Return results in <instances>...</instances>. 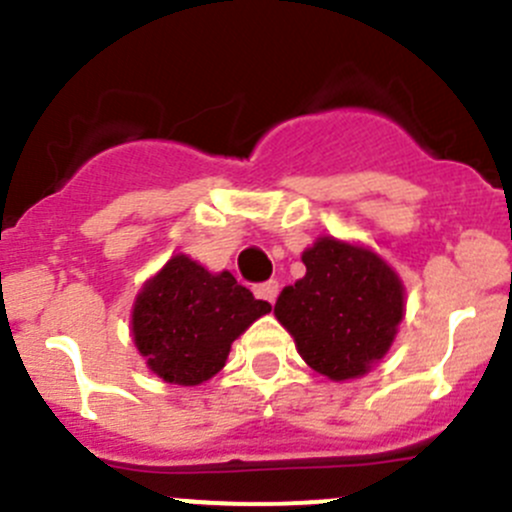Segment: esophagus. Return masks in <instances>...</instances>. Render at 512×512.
<instances>
[{"mask_svg":"<svg viewBox=\"0 0 512 512\" xmlns=\"http://www.w3.org/2000/svg\"><path fill=\"white\" fill-rule=\"evenodd\" d=\"M252 292H255L257 299H265V302H275L277 299V292H280V285H277L275 280L270 282H262V285H255L252 287Z\"/></svg>","mask_w":512,"mask_h":512,"instance_id":"34e87169","label":"esophagus"}]
</instances>
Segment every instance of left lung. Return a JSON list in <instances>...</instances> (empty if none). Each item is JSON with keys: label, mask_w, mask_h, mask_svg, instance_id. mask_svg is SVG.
I'll use <instances>...</instances> for the list:
<instances>
[{"label": "left lung", "mask_w": 512, "mask_h": 512, "mask_svg": "<svg viewBox=\"0 0 512 512\" xmlns=\"http://www.w3.org/2000/svg\"><path fill=\"white\" fill-rule=\"evenodd\" d=\"M302 262L307 275L282 289L275 317L314 371L332 381L364 376L404 319L399 275L369 247L334 237H319Z\"/></svg>", "instance_id": "1"}]
</instances>
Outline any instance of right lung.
Masks as SVG:
<instances>
[{"instance_id": "obj_1", "label": "right lung", "mask_w": 512, "mask_h": 512, "mask_svg": "<svg viewBox=\"0 0 512 512\" xmlns=\"http://www.w3.org/2000/svg\"><path fill=\"white\" fill-rule=\"evenodd\" d=\"M270 309L227 270L213 275L190 257L173 255L138 292L133 342L160 379L198 386L223 369L232 342Z\"/></svg>"}]
</instances>
